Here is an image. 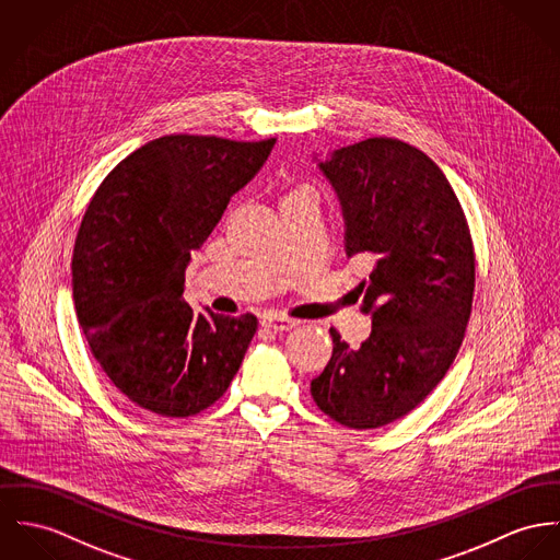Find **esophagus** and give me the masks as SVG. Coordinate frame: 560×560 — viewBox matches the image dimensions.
<instances>
[{"instance_id":"34e87169","label":"esophagus","mask_w":560,"mask_h":560,"mask_svg":"<svg viewBox=\"0 0 560 560\" xmlns=\"http://www.w3.org/2000/svg\"><path fill=\"white\" fill-rule=\"evenodd\" d=\"M261 326L268 328V330H275V332H283V330H292L299 326V319H292V317H285V315H275V313H268L261 317Z\"/></svg>"}]
</instances>
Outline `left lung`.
Here are the masks:
<instances>
[{"instance_id":"1","label":"left lung","mask_w":560,"mask_h":560,"mask_svg":"<svg viewBox=\"0 0 560 560\" xmlns=\"http://www.w3.org/2000/svg\"><path fill=\"white\" fill-rule=\"evenodd\" d=\"M343 214L346 255L370 266L361 311L372 335L311 380L317 408L352 430L415 410L453 365L475 292V250L462 206L434 161L386 137L313 154Z\"/></svg>"}]
</instances>
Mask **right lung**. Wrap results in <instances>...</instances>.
<instances>
[{
	"mask_svg": "<svg viewBox=\"0 0 560 560\" xmlns=\"http://www.w3.org/2000/svg\"><path fill=\"white\" fill-rule=\"evenodd\" d=\"M275 141L159 137L88 206L72 255L74 310L103 372L143 410L192 417L243 365L257 317L190 310L185 272Z\"/></svg>",
	"mask_w": 560,
	"mask_h": 560,
	"instance_id": "obj_1",
	"label": "right lung"
}]
</instances>
